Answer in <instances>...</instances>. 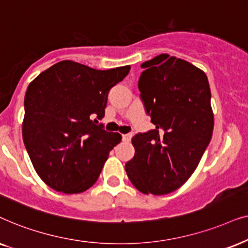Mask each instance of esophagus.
<instances>
[{"mask_svg":"<svg viewBox=\"0 0 248 248\" xmlns=\"http://www.w3.org/2000/svg\"><path fill=\"white\" fill-rule=\"evenodd\" d=\"M131 137H133V134H124L122 135V140L124 141H129L131 140Z\"/></svg>","mask_w":248,"mask_h":248,"instance_id":"1","label":"esophagus"}]
</instances>
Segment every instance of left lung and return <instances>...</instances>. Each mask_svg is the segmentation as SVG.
<instances>
[{"mask_svg":"<svg viewBox=\"0 0 248 248\" xmlns=\"http://www.w3.org/2000/svg\"><path fill=\"white\" fill-rule=\"evenodd\" d=\"M140 67L138 88L155 129L133 137L124 169L143 194L166 195L189 179L212 137L210 85L203 70L168 54Z\"/></svg>","mask_w":248,"mask_h":248,"instance_id":"1","label":"left lung"}]
</instances>
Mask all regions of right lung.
Wrapping results in <instances>:
<instances>
[{"label": "right lung", "mask_w": 248, "mask_h": 248, "mask_svg": "<svg viewBox=\"0 0 248 248\" xmlns=\"http://www.w3.org/2000/svg\"><path fill=\"white\" fill-rule=\"evenodd\" d=\"M130 70H96L64 60L43 71L25 95L22 138L34 169L52 189L78 194L96 183L119 133L97 126L108 91Z\"/></svg>", "instance_id": "1"}]
</instances>
